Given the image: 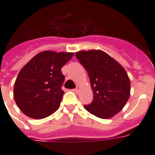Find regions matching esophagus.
Wrapping results in <instances>:
<instances>
[{
    "mask_svg": "<svg viewBox=\"0 0 155 155\" xmlns=\"http://www.w3.org/2000/svg\"><path fill=\"white\" fill-rule=\"evenodd\" d=\"M80 87L79 86V85H77V86H76V87H75V89L73 90V91H74L75 92H78L79 91H80Z\"/></svg>",
    "mask_w": 155,
    "mask_h": 155,
    "instance_id": "1",
    "label": "esophagus"
}]
</instances>
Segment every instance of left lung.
Listing matches in <instances>:
<instances>
[{
    "label": "left lung",
    "mask_w": 155,
    "mask_h": 155,
    "mask_svg": "<svg viewBox=\"0 0 155 155\" xmlns=\"http://www.w3.org/2000/svg\"><path fill=\"white\" fill-rule=\"evenodd\" d=\"M75 56L87 71L93 101L84 105L92 115L102 119L120 112L130 96V80L125 68L101 50L80 51Z\"/></svg>",
    "instance_id": "1"
}]
</instances>
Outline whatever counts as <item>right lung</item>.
Returning <instances> with one entry per match:
<instances>
[{
	"mask_svg": "<svg viewBox=\"0 0 155 155\" xmlns=\"http://www.w3.org/2000/svg\"><path fill=\"white\" fill-rule=\"evenodd\" d=\"M74 55L72 52L45 51L33 57L16 79L13 97L20 110L33 119L53 114L60 106L64 92L61 68Z\"/></svg>",
	"mask_w": 155,
	"mask_h": 155,
	"instance_id": "obj_1",
	"label": "right lung"
}]
</instances>
